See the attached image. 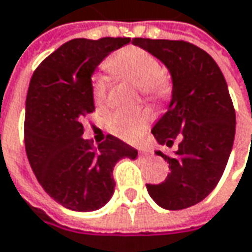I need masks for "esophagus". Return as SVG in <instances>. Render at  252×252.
Returning a JSON list of instances; mask_svg holds the SVG:
<instances>
[{"mask_svg": "<svg viewBox=\"0 0 252 252\" xmlns=\"http://www.w3.org/2000/svg\"><path fill=\"white\" fill-rule=\"evenodd\" d=\"M139 156H140V157H143V158H147V157H151L153 154H151V151H149V150H140L139 151Z\"/></svg>", "mask_w": 252, "mask_h": 252, "instance_id": "34e87169", "label": "esophagus"}]
</instances>
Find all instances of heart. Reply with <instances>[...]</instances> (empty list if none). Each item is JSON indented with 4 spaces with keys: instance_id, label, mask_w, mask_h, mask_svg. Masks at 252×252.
Wrapping results in <instances>:
<instances>
[{
    "instance_id": "obj_1",
    "label": "heart",
    "mask_w": 252,
    "mask_h": 252,
    "mask_svg": "<svg viewBox=\"0 0 252 252\" xmlns=\"http://www.w3.org/2000/svg\"><path fill=\"white\" fill-rule=\"evenodd\" d=\"M112 74L129 80L140 87L143 95L154 102H162L169 95V81L164 75V68L156 56L141 47L129 46L112 56L108 62ZM92 101L101 106L106 101L108 80L103 75H96L91 85ZM150 123V116L146 112L119 109L115 111L106 121L111 133L126 141H134L146 131Z\"/></svg>"
}]
</instances>
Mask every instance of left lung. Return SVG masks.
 Returning <instances> with one entry per match:
<instances>
[{
	"label": "left lung",
	"instance_id": "1",
	"mask_svg": "<svg viewBox=\"0 0 252 252\" xmlns=\"http://www.w3.org/2000/svg\"><path fill=\"white\" fill-rule=\"evenodd\" d=\"M140 46L168 67L172 99L167 113L151 133L160 144L178 150L169 157L156 151L169 164L161 184H147L157 205L168 210L193 206L216 188L227 165L236 133V111L224 75L205 50L185 40L134 37Z\"/></svg>",
	"mask_w": 252,
	"mask_h": 252
}]
</instances>
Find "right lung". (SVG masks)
Wrapping results in <instances>:
<instances>
[{
	"instance_id": "right-lung-1",
	"label": "right lung",
	"mask_w": 252,
	"mask_h": 252,
	"mask_svg": "<svg viewBox=\"0 0 252 252\" xmlns=\"http://www.w3.org/2000/svg\"><path fill=\"white\" fill-rule=\"evenodd\" d=\"M130 37L73 39L47 56L31 78L25 108V150L39 184L64 208L91 212L109 202L113 167L137 150L108 134L94 146L83 121L95 111L91 75Z\"/></svg>"
}]
</instances>
